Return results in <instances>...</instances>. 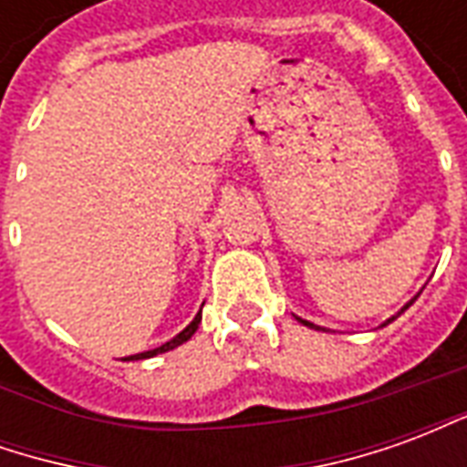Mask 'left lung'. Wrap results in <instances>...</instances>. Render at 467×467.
Wrapping results in <instances>:
<instances>
[{
	"mask_svg": "<svg viewBox=\"0 0 467 467\" xmlns=\"http://www.w3.org/2000/svg\"><path fill=\"white\" fill-rule=\"evenodd\" d=\"M412 300H415V297H412ZM412 300H410V303H412ZM410 303H408V305H410ZM408 305H405L402 310H408ZM402 310H400V313H402ZM297 320H300V317H297ZM390 320H395V317H390ZM390 320H388V323H390ZM300 323H303V325H310V323H307V320H300ZM388 323H385V325H388ZM310 327H315V325H310ZM317 330H320V327H317Z\"/></svg>",
	"mask_w": 467,
	"mask_h": 467,
	"instance_id": "left-lung-1",
	"label": "left lung"
}]
</instances>
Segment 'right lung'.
I'll return each mask as SVG.
<instances>
[{
  "mask_svg": "<svg viewBox=\"0 0 467 467\" xmlns=\"http://www.w3.org/2000/svg\"><path fill=\"white\" fill-rule=\"evenodd\" d=\"M200 320H202V310L194 315L192 323L187 325V327H184V330L180 335H174L170 343L160 345V348H154V350H147V352H140V355H132V358H124V360H140V358H152V355H160V352H167V350H172V348H177V345L187 343V340H190V337H192V335H194V330H197V325H200Z\"/></svg>",
  "mask_w": 467,
  "mask_h": 467,
  "instance_id": "obj_1",
  "label": "right lung"
}]
</instances>
